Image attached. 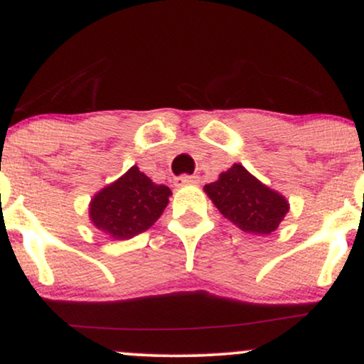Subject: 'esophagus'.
Returning <instances> with one entry per match:
<instances>
[{"label":"esophagus","instance_id":"1","mask_svg":"<svg viewBox=\"0 0 364 364\" xmlns=\"http://www.w3.org/2000/svg\"><path fill=\"white\" fill-rule=\"evenodd\" d=\"M198 181V176H193V174H181L174 179L176 186H185V185H193V183Z\"/></svg>","mask_w":364,"mask_h":364}]
</instances>
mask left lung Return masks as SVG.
Listing matches in <instances>:
<instances>
[{"mask_svg": "<svg viewBox=\"0 0 364 364\" xmlns=\"http://www.w3.org/2000/svg\"><path fill=\"white\" fill-rule=\"evenodd\" d=\"M203 190L225 219L253 235H270L289 210L282 195L262 185L241 164L232 166Z\"/></svg>", "mask_w": 364, "mask_h": 364, "instance_id": "left-lung-1", "label": "left lung"}]
</instances>
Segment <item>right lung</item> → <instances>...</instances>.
<instances>
[{"label": "right lung", "mask_w": 364, "mask_h": 364, "mask_svg": "<svg viewBox=\"0 0 364 364\" xmlns=\"http://www.w3.org/2000/svg\"><path fill=\"white\" fill-rule=\"evenodd\" d=\"M169 195L168 186L156 185L133 166L92 198L90 220L112 240H129L156 223L168 205Z\"/></svg>", "instance_id": "right-lung-1"}]
</instances>
